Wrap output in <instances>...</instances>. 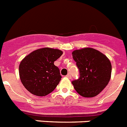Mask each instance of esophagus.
<instances>
[{"instance_id":"obj_1","label":"esophagus","mask_w":127,"mask_h":127,"mask_svg":"<svg viewBox=\"0 0 127 127\" xmlns=\"http://www.w3.org/2000/svg\"><path fill=\"white\" fill-rule=\"evenodd\" d=\"M66 77H67V78H69V79H71V74H68L67 75H66Z\"/></svg>"}]
</instances>
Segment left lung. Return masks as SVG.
I'll return each mask as SVG.
<instances>
[{
  "label": "left lung",
  "instance_id": "1",
  "mask_svg": "<svg viewBox=\"0 0 127 127\" xmlns=\"http://www.w3.org/2000/svg\"><path fill=\"white\" fill-rule=\"evenodd\" d=\"M72 55L80 72L78 78L72 81L74 89L83 97H95L110 81V60L99 51L89 47L74 51Z\"/></svg>",
  "mask_w": 127,
  "mask_h": 127
}]
</instances>
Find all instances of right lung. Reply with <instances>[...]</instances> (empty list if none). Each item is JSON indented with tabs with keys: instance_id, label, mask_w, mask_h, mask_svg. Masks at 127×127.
Returning <instances> with one entry per match:
<instances>
[{
	"instance_id": "right-lung-1",
	"label": "right lung",
	"mask_w": 127,
	"mask_h": 127,
	"mask_svg": "<svg viewBox=\"0 0 127 127\" xmlns=\"http://www.w3.org/2000/svg\"><path fill=\"white\" fill-rule=\"evenodd\" d=\"M63 54L56 49H39L24 58L19 75L25 88L32 95L44 96L53 92L61 80L60 69L54 62Z\"/></svg>"
}]
</instances>
